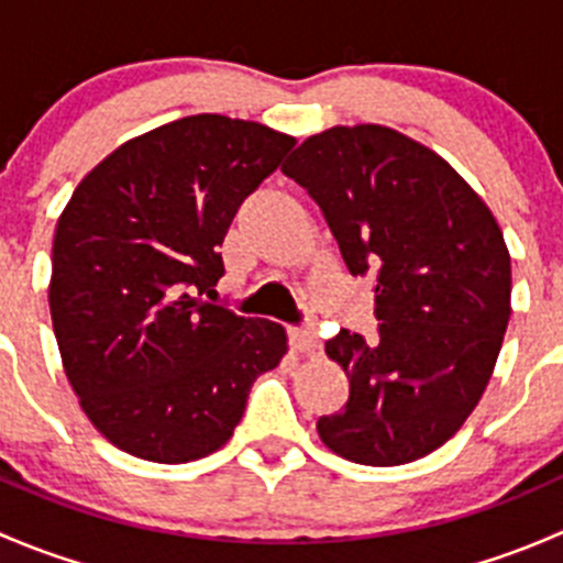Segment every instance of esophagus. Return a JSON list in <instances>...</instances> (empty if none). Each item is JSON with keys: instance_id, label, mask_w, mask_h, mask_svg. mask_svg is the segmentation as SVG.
I'll return each instance as SVG.
<instances>
[{"instance_id": "esophagus-1", "label": "esophagus", "mask_w": 563, "mask_h": 563, "mask_svg": "<svg viewBox=\"0 0 563 563\" xmlns=\"http://www.w3.org/2000/svg\"><path fill=\"white\" fill-rule=\"evenodd\" d=\"M291 345L297 354L302 356H316L321 351V343H318L316 329H294L291 332Z\"/></svg>"}]
</instances>
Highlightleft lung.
<instances>
[{
    "label": "left lung",
    "mask_w": 563,
    "mask_h": 563,
    "mask_svg": "<svg viewBox=\"0 0 563 563\" xmlns=\"http://www.w3.org/2000/svg\"><path fill=\"white\" fill-rule=\"evenodd\" d=\"M283 174L316 198L351 275L376 272L382 338L327 340L351 391L318 419V439L362 465L430 455L463 428L501 351L512 313L501 225L439 152L387 124L321 130Z\"/></svg>",
    "instance_id": "8db88e82"
}]
</instances>
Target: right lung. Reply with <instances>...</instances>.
Returning a JSON list of instances; mask_svg holds the SVG:
<instances>
[{"instance_id":"obj_1","label":"right lung","mask_w":563,"mask_h":563,"mask_svg":"<svg viewBox=\"0 0 563 563\" xmlns=\"http://www.w3.org/2000/svg\"><path fill=\"white\" fill-rule=\"evenodd\" d=\"M297 139L196 113L103 157L62 209L48 308L78 406L106 441L150 463L225 446L255 378L288 334L203 302L223 277L236 209Z\"/></svg>"}]
</instances>
